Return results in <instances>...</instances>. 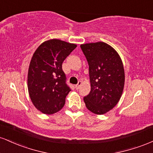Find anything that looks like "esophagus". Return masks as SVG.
I'll return each instance as SVG.
<instances>
[{
	"instance_id": "esophagus-1",
	"label": "esophagus",
	"mask_w": 153,
	"mask_h": 153,
	"mask_svg": "<svg viewBox=\"0 0 153 153\" xmlns=\"http://www.w3.org/2000/svg\"><path fill=\"white\" fill-rule=\"evenodd\" d=\"M82 85V82H81V81H79V82H78V84H77V85H75V89H76V90H78V89L80 88V85Z\"/></svg>"
}]
</instances>
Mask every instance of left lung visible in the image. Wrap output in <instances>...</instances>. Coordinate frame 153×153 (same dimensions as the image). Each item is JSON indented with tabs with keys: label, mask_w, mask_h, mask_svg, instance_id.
Returning a JSON list of instances; mask_svg holds the SVG:
<instances>
[{
	"label": "left lung",
	"mask_w": 153,
	"mask_h": 153,
	"mask_svg": "<svg viewBox=\"0 0 153 153\" xmlns=\"http://www.w3.org/2000/svg\"><path fill=\"white\" fill-rule=\"evenodd\" d=\"M89 65L91 91L83 98L87 108L96 114L111 110L122 96L124 70L120 56L108 44L99 42L80 45Z\"/></svg>",
	"instance_id": "obj_1"
}]
</instances>
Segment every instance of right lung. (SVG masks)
I'll return each instance as SVG.
<instances>
[{
    "label": "right lung",
    "instance_id": "1",
    "mask_svg": "<svg viewBox=\"0 0 153 153\" xmlns=\"http://www.w3.org/2000/svg\"><path fill=\"white\" fill-rule=\"evenodd\" d=\"M77 45L59 39L47 40L33 54L28 71V91L34 106L45 114L62 109L71 88L62 65Z\"/></svg>",
    "mask_w": 153,
    "mask_h": 153
}]
</instances>
